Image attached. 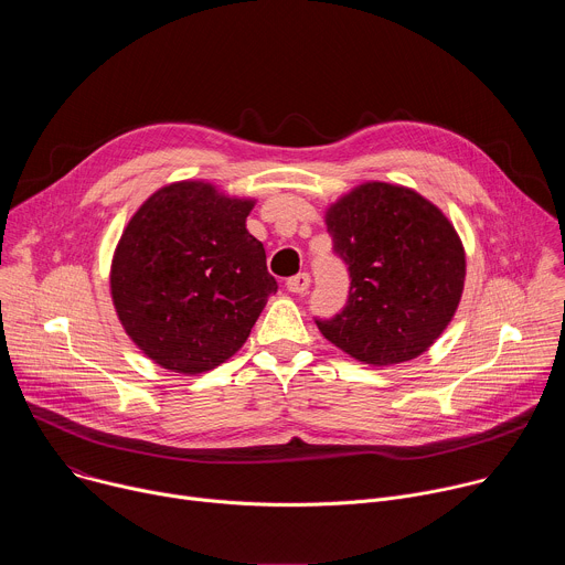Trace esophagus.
<instances>
[{
  "label": "esophagus",
  "mask_w": 565,
  "mask_h": 565,
  "mask_svg": "<svg viewBox=\"0 0 565 565\" xmlns=\"http://www.w3.org/2000/svg\"><path fill=\"white\" fill-rule=\"evenodd\" d=\"M308 286H310V275L308 273H299V275H295L286 281V288L295 295H303L308 290Z\"/></svg>",
  "instance_id": "1"
}]
</instances>
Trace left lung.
Here are the masks:
<instances>
[{
    "label": "left lung",
    "mask_w": 565,
    "mask_h": 565,
    "mask_svg": "<svg viewBox=\"0 0 565 565\" xmlns=\"http://www.w3.org/2000/svg\"><path fill=\"white\" fill-rule=\"evenodd\" d=\"M327 227L351 286L338 315L315 317L321 335L375 366L425 353L465 284V250L447 216L414 190L364 183L331 205Z\"/></svg>",
    "instance_id": "left-lung-1"
}]
</instances>
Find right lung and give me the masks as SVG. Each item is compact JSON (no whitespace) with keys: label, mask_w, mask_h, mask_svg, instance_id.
Returning <instances> with one entry per match:
<instances>
[{"label":"right lung","mask_w":565,"mask_h":565,"mask_svg":"<svg viewBox=\"0 0 565 565\" xmlns=\"http://www.w3.org/2000/svg\"><path fill=\"white\" fill-rule=\"evenodd\" d=\"M253 201L203 181L160 188L127 223L111 297L127 335L158 366L203 373L248 340L277 279L246 230Z\"/></svg>","instance_id":"right-lung-1"}]
</instances>
